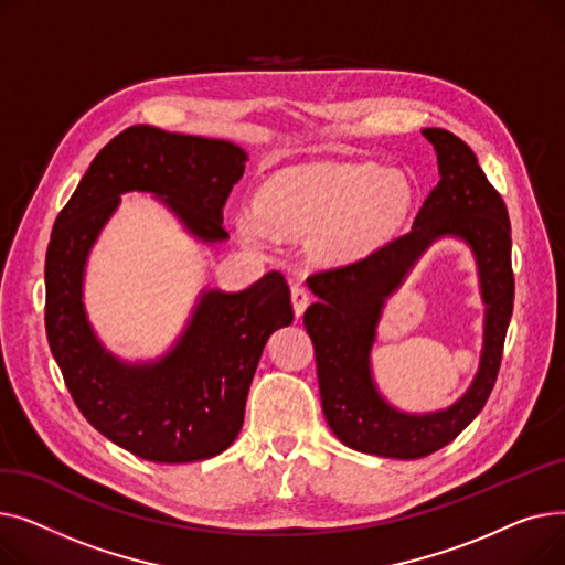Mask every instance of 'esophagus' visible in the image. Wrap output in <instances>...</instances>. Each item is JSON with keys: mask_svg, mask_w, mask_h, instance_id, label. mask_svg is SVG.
I'll return each instance as SVG.
<instances>
[{"mask_svg": "<svg viewBox=\"0 0 565 565\" xmlns=\"http://www.w3.org/2000/svg\"><path fill=\"white\" fill-rule=\"evenodd\" d=\"M290 302H292L295 316L302 318L305 309H307L309 302H311V295H309V290H307L305 286H292V288H290Z\"/></svg>", "mask_w": 565, "mask_h": 565, "instance_id": "34e87169", "label": "esophagus"}]
</instances>
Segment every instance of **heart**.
Here are the masks:
<instances>
[{"mask_svg": "<svg viewBox=\"0 0 565 565\" xmlns=\"http://www.w3.org/2000/svg\"><path fill=\"white\" fill-rule=\"evenodd\" d=\"M409 211V190L375 164H318L267 178L256 207L235 213L237 235L267 247L273 235L305 237L313 260H360L398 231Z\"/></svg>", "mask_w": 565, "mask_h": 565, "instance_id": "b5f03b06", "label": "heart"}]
</instances>
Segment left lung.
Returning a JSON list of instances; mask_svg holds the SVG:
<instances>
[{
    "label": "left lung",
    "instance_id": "8db88e82",
    "mask_svg": "<svg viewBox=\"0 0 565 565\" xmlns=\"http://www.w3.org/2000/svg\"><path fill=\"white\" fill-rule=\"evenodd\" d=\"M422 135L437 153L439 183L412 231L350 265L307 279L318 302L305 313L313 341L324 419L345 447L396 460H417L454 441L483 409L501 364L513 313L511 222L471 148L441 128ZM441 236L465 242L478 263L484 300V345L478 375L449 408L405 413L376 390L370 352L386 300Z\"/></svg>",
    "mask_w": 565,
    "mask_h": 565
}]
</instances>
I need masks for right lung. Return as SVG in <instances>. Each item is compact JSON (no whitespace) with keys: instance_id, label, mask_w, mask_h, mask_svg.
I'll return each mask as SVG.
<instances>
[{"instance_id":"right-lung-1","label":"right lung","mask_w":565,"mask_h":565,"mask_svg":"<svg viewBox=\"0 0 565 565\" xmlns=\"http://www.w3.org/2000/svg\"><path fill=\"white\" fill-rule=\"evenodd\" d=\"M245 162L233 141L132 126L94 158L54 222L45 256L50 350L86 422L143 460L196 462L231 447L263 348L292 322L290 290L279 273L235 292L205 286L173 345L130 362L105 348L88 320V256L128 192L153 194L203 245L228 241L222 207Z\"/></svg>"}]
</instances>
